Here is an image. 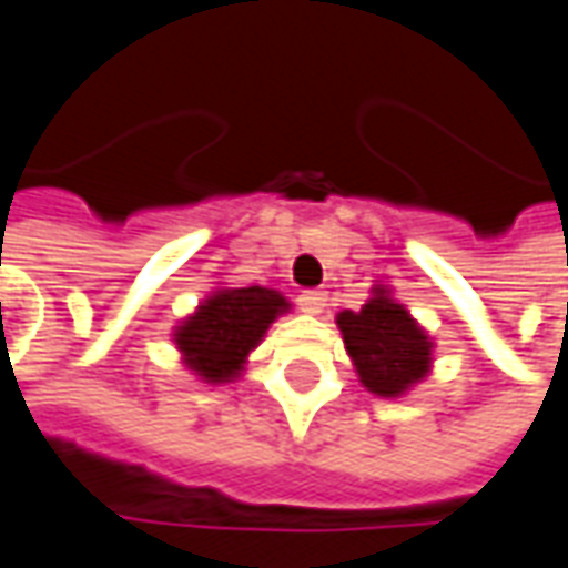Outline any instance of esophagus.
<instances>
[{
  "mask_svg": "<svg viewBox=\"0 0 568 568\" xmlns=\"http://www.w3.org/2000/svg\"><path fill=\"white\" fill-rule=\"evenodd\" d=\"M325 292H304V295L297 297V307L304 313H313V316H320L325 311Z\"/></svg>",
  "mask_w": 568,
  "mask_h": 568,
  "instance_id": "obj_1",
  "label": "esophagus"
}]
</instances>
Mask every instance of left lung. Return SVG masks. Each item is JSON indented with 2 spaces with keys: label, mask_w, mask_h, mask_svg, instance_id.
Segmentation results:
<instances>
[{
  "label": "left lung",
  "mask_w": 568,
  "mask_h": 568,
  "mask_svg": "<svg viewBox=\"0 0 568 568\" xmlns=\"http://www.w3.org/2000/svg\"><path fill=\"white\" fill-rule=\"evenodd\" d=\"M335 323L368 394L390 399L427 378L434 341L384 285L372 288L363 311H341Z\"/></svg>",
  "instance_id": "8db88e82"
}]
</instances>
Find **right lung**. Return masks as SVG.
<instances>
[{
    "instance_id": "1",
    "label": "right lung",
    "mask_w": 568,
    "mask_h": 568,
    "mask_svg": "<svg viewBox=\"0 0 568 568\" xmlns=\"http://www.w3.org/2000/svg\"><path fill=\"white\" fill-rule=\"evenodd\" d=\"M292 307L276 288H217L174 328V344L205 384L240 378L248 353L267 335L271 323Z\"/></svg>"
}]
</instances>
